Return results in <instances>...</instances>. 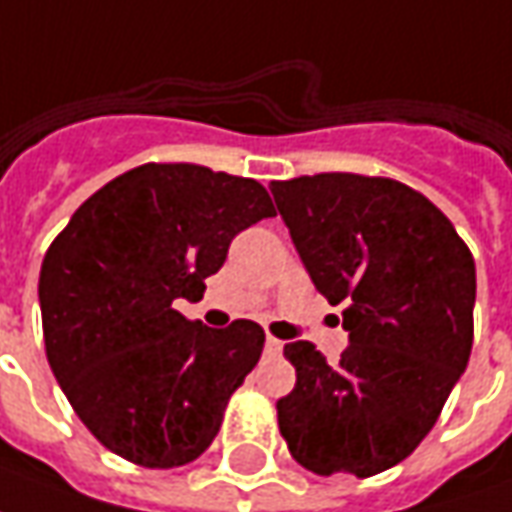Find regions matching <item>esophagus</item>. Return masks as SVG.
Wrapping results in <instances>:
<instances>
[{"instance_id":"esophagus-1","label":"esophagus","mask_w":512,"mask_h":512,"mask_svg":"<svg viewBox=\"0 0 512 512\" xmlns=\"http://www.w3.org/2000/svg\"><path fill=\"white\" fill-rule=\"evenodd\" d=\"M266 349H268V352H280L282 341H280V338H274V335H268V338H266Z\"/></svg>"}]
</instances>
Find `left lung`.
Returning <instances> with one entry per match:
<instances>
[{"label": "left lung", "mask_w": 512, "mask_h": 512, "mask_svg": "<svg viewBox=\"0 0 512 512\" xmlns=\"http://www.w3.org/2000/svg\"><path fill=\"white\" fill-rule=\"evenodd\" d=\"M296 252L349 346L327 363L285 343L296 385L277 402L291 457L318 477H374L427 438L466 371L477 268L452 221L391 177L330 171L274 180Z\"/></svg>", "instance_id": "1"}]
</instances>
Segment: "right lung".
Masks as SVG:
<instances>
[{
    "label": "right lung",
    "mask_w": 512,
    "mask_h": 512,
    "mask_svg": "<svg viewBox=\"0 0 512 512\" xmlns=\"http://www.w3.org/2000/svg\"><path fill=\"white\" fill-rule=\"evenodd\" d=\"M274 216L257 180L196 163H144L88 196L41 263L46 360L74 413L113 455L191 463L213 443L266 332L210 330L174 310L202 299L230 241Z\"/></svg>",
    "instance_id": "obj_1"
}]
</instances>
